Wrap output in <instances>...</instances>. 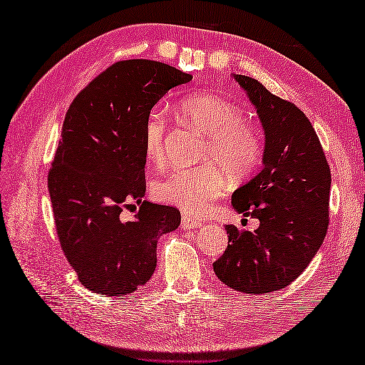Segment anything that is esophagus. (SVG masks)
<instances>
[{"mask_svg": "<svg viewBox=\"0 0 365 365\" xmlns=\"http://www.w3.org/2000/svg\"><path fill=\"white\" fill-rule=\"evenodd\" d=\"M200 226H202V221L190 218V216H183V218H182V229L190 230V229H197Z\"/></svg>", "mask_w": 365, "mask_h": 365, "instance_id": "obj_1", "label": "esophagus"}]
</instances>
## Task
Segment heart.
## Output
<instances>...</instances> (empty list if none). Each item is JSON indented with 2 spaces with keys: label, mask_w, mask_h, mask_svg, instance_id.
Listing matches in <instances>:
<instances>
[{
  "label": "heart",
  "mask_w": 365,
  "mask_h": 365,
  "mask_svg": "<svg viewBox=\"0 0 365 365\" xmlns=\"http://www.w3.org/2000/svg\"><path fill=\"white\" fill-rule=\"evenodd\" d=\"M175 113L191 128L205 136L199 160L205 165L182 169L155 183L153 195L161 202L190 216L212 210L226 183L218 169L230 178H245L260 166L265 144L260 131L245 122V113L218 96L199 94L175 103ZM168 122L161 110H152L144 120V155L153 165L165 161ZM212 165H210V163Z\"/></svg>",
  "instance_id": "1"
}]
</instances>
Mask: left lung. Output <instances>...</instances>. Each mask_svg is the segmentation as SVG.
I'll list each match as a JSON object with an SVG mask.
<instances>
[{"mask_svg": "<svg viewBox=\"0 0 365 365\" xmlns=\"http://www.w3.org/2000/svg\"><path fill=\"white\" fill-rule=\"evenodd\" d=\"M257 108L265 130L263 169L232 195L238 213L259 229L227 224L229 245L215 274L242 293L284 289L311 263L329 224L331 169L311 120L251 76L234 75Z\"/></svg>", "mask_w": 365, "mask_h": 365, "instance_id": "left-lung-1", "label": "left lung"}]
</instances>
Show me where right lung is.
I'll return each instance as SVG.
<instances>
[{"label":"right lung","instance_id":"right-lung-1","mask_svg":"<svg viewBox=\"0 0 365 365\" xmlns=\"http://www.w3.org/2000/svg\"><path fill=\"white\" fill-rule=\"evenodd\" d=\"M191 80L158 61H119L68 106L48 191L61 250L91 292L122 297L144 285L157 267L158 237L180 224L175 207L143 200V127L170 88ZM133 202L134 221L122 222Z\"/></svg>","mask_w":365,"mask_h":365}]
</instances>
